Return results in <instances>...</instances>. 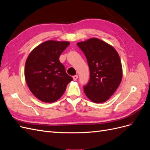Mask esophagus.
Listing matches in <instances>:
<instances>
[{"instance_id":"1","label":"esophagus","mask_w":150,"mask_h":150,"mask_svg":"<svg viewBox=\"0 0 150 150\" xmlns=\"http://www.w3.org/2000/svg\"><path fill=\"white\" fill-rule=\"evenodd\" d=\"M72 78H73V80H74V81H76V80L78 79V75H75V76H74L73 77H72Z\"/></svg>"}]
</instances>
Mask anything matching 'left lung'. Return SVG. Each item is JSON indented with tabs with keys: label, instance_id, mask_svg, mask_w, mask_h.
<instances>
[{
	"label": "left lung",
	"instance_id": "1",
	"mask_svg": "<svg viewBox=\"0 0 150 150\" xmlns=\"http://www.w3.org/2000/svg\"><path fill=\"white\" fill-rule=\"evenodd\" d=\"M77 45L87 59L90 71L89 81L84 87L85 94L95 103L106 102L122 80L118 53L110 44L98 38H91Z\"/></svg>",
	"mask_w": 150,
	"mask_h": 150
}]
</instances>
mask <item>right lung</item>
Here are the masks:
<instances>
[{
	"label": "right lung",
	"instance_id": "add662e5",
	"mask_svg": "<svg viewBox=\"0 0 150 150\" xmlns=\"http://www.w3.org/2000/svg\"><path fill=\"white\" fill-rule=\"evenodd\" d=\"M70 44L68 41L47 40L30 52L25 64V79L34 96L44 103H53L65 92L72 81L59 58Z\"/></svg>",
	"mask_w": 150,
	"mask_h": 150
}]
</instances>
